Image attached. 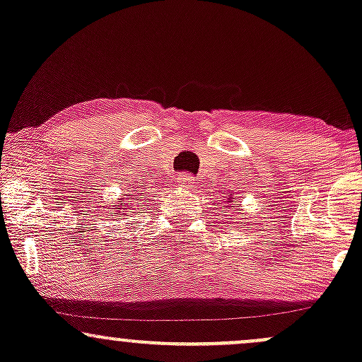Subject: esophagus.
<instances>
[{
    "instance_id": "obj_1",
    "label": "esophagus",
    "mask_w": 362,
    "mask_h": 362,
    "mask_svg": "<svg viewBox=\"0 0 362 362\" xmlns=\"http://www.w3.org/2000/svg\"><path fill=\"white\" fill-rule=\"evenodd\" d=\"M176 182H177V186H181V188L189 189V188H193V186H194V177L192 176V174L182 173L181 176H177Z\"/></svg>"
}]
</instances>
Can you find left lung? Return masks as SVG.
Returning <instances> with one entry per match:
<instances>
[{
  "mask_svg": "<svg viewBox=\"0 0 362 362\" xmlns=\"http://www.w3.org/2000/svg\"><path fill=\"white\" fill-rule=\"evenodd\" d=\"M234 200V198L233 197H229V202H233Z\"/></svg>",
  "mask_w": 362,
  "mask_h": 362,
  "instance_id": "left-lung-1",
  "label": "left lung"
}]
</instances>
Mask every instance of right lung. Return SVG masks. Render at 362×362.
Segmentation results:
<instances>
[{
	"instance_id": "add662e5",
	"label": "right lung",
	"mask_w": 362,
	"mask_h": 362,
	"mask_svg": "<svg viewBox=\"0 0 362 362\" xmlns=\"http://www.w3.org/2000/svg\"><path fill=\"white\" fill-rule=\"evenodd\" d=\"M133 197H135V194H133ZM119 202L121 203H116V214L117 215H127V214H123V212H128V209L127 206H132V203H128V202H132V197H128V200H124V198H119Z\"/></svg>"
}]
</instances>
